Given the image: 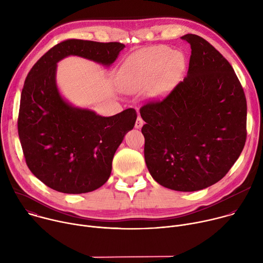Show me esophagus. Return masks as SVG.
Listing matches in <instances>:
<instances>
[{
	"mask_svg": "<svg viewBox=\"0 0 263 263\" xmlns=\"http://www.w3.org/2000/svg\"><path fill=\"white\" fill-rule=\"evenodd\" d=\"M142 125H143V120L140 117H138L136 119V122H135V128L136 129H140L142 127Z\"/></svg>",
	"mask_w": 263,
	"mask_h": 263,
	"instance_id": "34e87169",
	"label": "esophagus"
}]
</instances>
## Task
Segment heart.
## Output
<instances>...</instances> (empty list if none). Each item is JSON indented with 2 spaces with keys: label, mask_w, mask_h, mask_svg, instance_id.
I'll list each match as a JSON object with an SVG mask.
<instances>
[{
  "label": "heart",
  "mask_w": 263,
  "mask_h": 263,
  "mask_svg": "<svg viewBox=\"0 0 263 263\" xmlns=\"http://www.w3.org/2000/svg\"><path fill=\"white\" fill-rule=\"evenodd\" d=\"M183 66L182 53L173 52L165 46L148 48L130 56L123 63L119 71V81L128 91L142 90L153 85V95L162 96L174 87Z\"/></svg>",
  "instance_id": "1"
}]
</instances>
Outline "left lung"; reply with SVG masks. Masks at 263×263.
Masks as SVG:
<instances>
[{
    "instance_id": "left-lung-1",
    "label": "left lung",
    "mask_w": 263,
    "mask_h": 263,
    "mask_svg": "<svg viewBox=\"0 0 263 263\" xmlns=\"http://www.w3.org/2000/svg\"><path fill=\"white\" fill-rule=\"evenodd\" d=\"M191 45L189 72L163 99L139 109L145 124L144 160L153 179L178 192L204 190L222 179L247 139V100L229 63L199 35Z\"/></svg>"
}]
</instances>
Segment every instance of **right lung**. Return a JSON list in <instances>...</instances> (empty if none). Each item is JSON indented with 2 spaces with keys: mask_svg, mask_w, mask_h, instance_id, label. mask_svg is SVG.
Here are the masks:
<instances>
[{
  "mask_svg": "<svg viewBox=\"0 0 263 263\" xmlns=\"http://www.w3.org/2000/svg\"><path fill=\"white\" fill-rule=\"evenodd\" d=\"M124 48L116 42L66 40L28 72L21 96L18 136L29 170L50 189L85 194L105 184L115 153L137 118L133 108L104 118L68 105L56 86V63L77 55L110 65Z\"/></svg>",
  "mask_w": 263,
  "mask_h": 263,
  "instance_id": "1",
  "label": "right lung"
}]
</instances>
